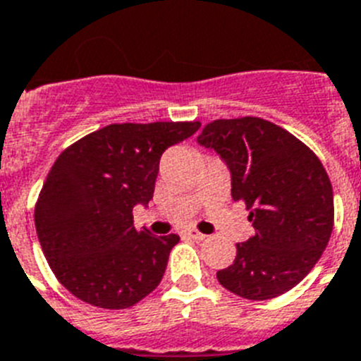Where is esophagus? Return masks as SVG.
I'll list each match as a JSON object with an SVG mask.
<instances>
[{"label":"esophagus","instance_id":"esophagus-1","mask_svg":"<svg viewBox=\"0 0 361 361\" xmlns=\"http://www.w3.org/2000/svg\"><path fill=\"white\" fill-rule=\"evenodd\" d=\"M185 233L190 237V239H195V241H204V239L207 237V235H204V233H200V231H196V230H187Z\"/></svg>","mask_w":361,"mask_h":361}]
</instances>
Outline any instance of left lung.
Here are the masks:
<instances>
[{
	"label": "left lung",
	"instance_id": "8db88e82",
	"mask_svg": "<svg viewBox=\"0 0 361 361\" xmlns=\"http://www.w3.org/2000/svg\"><path fill=\"white\" fill-rule=\"evenodd\" d=\"M230 171L231 198L256 230L237 243L221 286L248 300L280 297L312 271L334 228V192L323 163L280 126L256 116L215 120L196 137Z\"/></svg>",
	"mask_w": 361,
	"mask_h": 361
}]
</instances>
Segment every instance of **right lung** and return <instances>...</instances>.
Masks as SVG:
<instances>
[{"instance_id": "add662e5", "label": "right lung", "mask_w": 361, "mask_h": 361, "mask_svg": "<svg viewBox=\"0 0 361 361\" xmlns=\"http://www.w3.org/2000/svg\"><path fill=\"white\" fill-rule=\"evenodd\" d=\"M200 122L111 124L66 148L48 172L35 226L57 280L74 297L124 310L150 295L180 237L135 230V206L154 198L163 152Z\"/></svg>"}]
</instances>
